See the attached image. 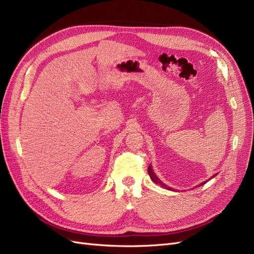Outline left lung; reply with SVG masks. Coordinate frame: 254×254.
Returning <instances> with one entry per match:
<instances>
[{
	"label": "left lung",
	"mask_w": 254,
	"mask_h": 254,
	"mask_svg": "<svg viewBox=\"0 0 254 254\" xmlns=\"http://www.w3.org/2000/svg\"><path fill=\"white\" fill-rule=\"evenodd\" d=\"M148 174H149V177H150V179L155 183V184H157V185H160V186H162L163 188H165V189H168V190H173L171 187H167V186H166L165 185V184L159 179V178H157L156 176H155V173L153 172V170H152V167H151V165H149V167H148ZM216 176V174H214V176L212 177V178H214ZM211 178V179H212ZM209 180H210V179H209ZM208 180V181H209ZM208 181H205V182H203V183H200L199 184V185L198 186H202V185H204V184H206Z\"/></svg>",
	"instance_id": "1"
}]
</instances>
